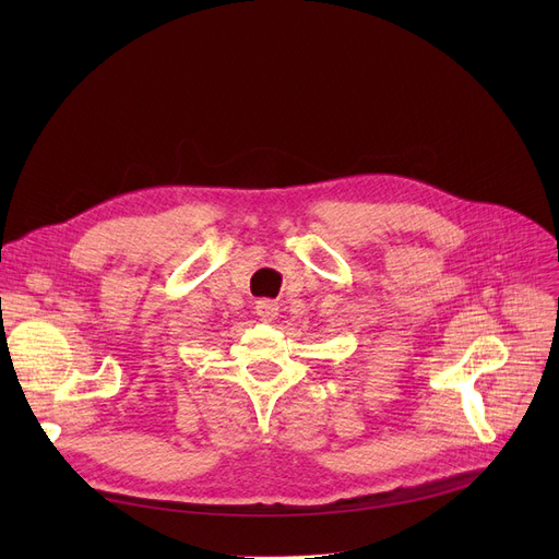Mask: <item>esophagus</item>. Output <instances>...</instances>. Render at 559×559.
<instances>
[{
    "label": "esophagus",
    "mask_w": 559,
    "mask_h": 559,
    "mask_svg": "<svg viewBox=\"0 0 559 559\" xmlns=\"http://www.w3.org/2000/svg\"><path fill=\"white\" fill-rule=\"evenodd\" d=\"M255 314L262 319V321H274L278 317V304L276 301H270V299H260L255 304Z\"/></svg>",
    "instance_id": "1"
}]
</instances>
